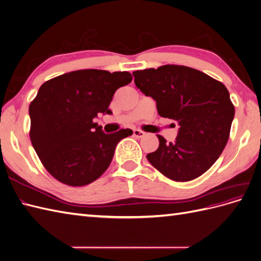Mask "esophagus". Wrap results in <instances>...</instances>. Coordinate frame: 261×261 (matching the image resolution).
<instances>
[{"instance_id": "34e87169", "label": "esophagus", "mask_w": 261, "mask_h": 261, "mask_svg": "<svg viewBox=\"0 0 261 261\" xmlns=\"http://www.w3.org/2000/svg\"><path fill=\"white\" fill-rule=\"evenodd\" d=\"M133 135H134V137H136V138H141V137H144L146 134H145V132H143V130H139V129H135L133 132Z\"/></svg>"}]
</instances>
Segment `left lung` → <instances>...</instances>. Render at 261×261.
<instances>
[{
	"label": "left lung",
	"instance_id": "1",
	"mask_svg": "<svg viewBox=\"0 0 261 261\" xmlns=\"http://www.w3.org/2000/svg\"><path fill=\"white\" fill-rule=\"evenodd\" d=\"M137 88L156 102L158 113L178 124L174 143L161 135L147 159L164 176L188 181L215 163L230 137L235 109L226 87L200 70L163 65L133 73Z\"/></svg>",
	"mask_w": 261,
	"mask_h": 261
}]
</instances>
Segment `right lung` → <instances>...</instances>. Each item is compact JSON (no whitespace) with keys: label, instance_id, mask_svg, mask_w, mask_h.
Segmentation results:
<instances>
[{"label":"right lung","instance_id":"obj_1","mask_svg":"<svg viewBox=\"0 0 261 261\" xmlns=\"http://www.w3.org/2000/svg\"><path fill=\"white\" fill-rule=\"evenodd\" d=\"M128 72L81 69L45 82L29 106V136L39 159L63 184L85 186L111 163L118 141L132 129L105 134L93 123L109 109L114 92L128 85Z\"/></svg>","mask_w":261,"mask_h":261}]
</instances>
